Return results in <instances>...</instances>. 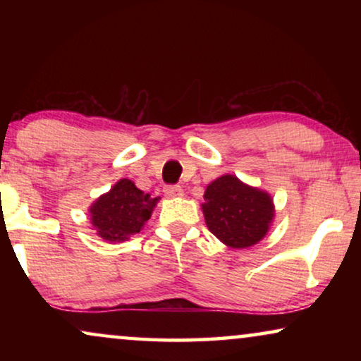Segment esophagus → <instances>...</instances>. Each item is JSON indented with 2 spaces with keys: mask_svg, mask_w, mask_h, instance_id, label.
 Returning <instances> with one entry per match:
<instances>
[{
  "mask_svg": "<svg viewBox=\"0 0 361 361\" xmlns=\"http://www.w3.org/2000/svg\"><path fill=\"white\" fill-rule=\"evenodd\" d=\"M164 194L167 197H180L184 194V190H182L180 185H167L164 187Z\"/></svg>",
  "mask_w": 361,
  "mask_h": 361,
  "instance_id": "esophagus-1",
  "label": "esophagus"
}]
</instances>
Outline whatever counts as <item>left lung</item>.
Returning a JSON list of instances; mask_svg holds the SVG:
<instances>
[{
  "label": "left lung",
  "instance_id": "obj_1",
  "mask_svg": "<svg viewBox=\"0 0 361 361\" xmlns=\"http://www.w3.org/2000/svg\"><path fill=\"white\" fill-rule=\"evenodd\" d=\"M205 224L230 248H250L264 238L274 219L268 192L246 185L235 176H221L207 185L204 194Z\"/></svg>",
  "mask_w": 361,
  "mask_h": 361
}]
</instances>
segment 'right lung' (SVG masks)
I'll return each mask as SVG.
<instances>
[{"label":"right lung","mask_w":361,"mask_h":361,"mask_svg":"<svg viewBox=\"0 0 361 361\" xmlns=\"http://www.w3.org/2000/svg\"><path fill=\"white\" fill-rule=\"evenodd\" d=\"M159 197L137 189L130 179H120L110 192L98 197L90 207L92 225L106 241H126L140 233L154 210Z\"/></svg>","instance_id":"add662e5"}]
</instances>
